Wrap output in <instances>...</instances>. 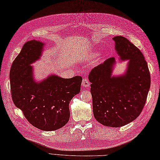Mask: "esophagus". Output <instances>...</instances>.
I'll return each instance as SVG.
<instances>
[{
  "label": "esophagus",
  "mask_w": 160,
  "mask_h": 160,
  "mask_svg": "<svg viewBox=\"0 0 160 160\" xmlns=\"http://www.w3.org/2000/svg\"><path fill=\"white\" fill-rule=\"evenodd\" d=\"M82 86L83 88H88L89 86V85H90V83H89V81H88V79H84L82 81Z\"/></svg>",
  "instance_id": "34e87169"
}]
</instances>
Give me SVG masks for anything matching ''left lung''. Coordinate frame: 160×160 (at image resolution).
I'll use <instances>...</instances> for the list:
<instances>
[{
    "label": "left lung",
    "mask_w": 160,
    "mask_h": 160,
    "mask_svg": "<svg viewBox=\"0 0 160 160\" xmlns=\"http://www.w3.org/2000/svg\"><path fill=\"white\" fill-rule=\"evenodd\" d=\"M112 39L119 59L128 61L126 72L112 75L116 62L111 58L93 68L88 77L95 119L103 126L118 128L132 122L141 114L149 91L151 78L140 49L122 36Z\"/></svg>",
    "instance_id": "1"
}]
</instances>
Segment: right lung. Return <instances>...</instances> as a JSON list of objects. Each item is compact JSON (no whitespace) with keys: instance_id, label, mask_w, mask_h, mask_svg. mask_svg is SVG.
<instances>
[{"instance_id":"1","label":"right lung","mask_w":160,"mask_h":160,"mask_svg":"<svg viewBox=\"0 0 160 160\" xmlns=\"http://www.w3.org/2000/svg\"><path fill=\"white\" fill-rule=\"evenodd\" d=\"M44 45L32 40L23 46L11 65V91L15 107L22 111L33 126L53 131L68 122L69 103L80 92L83 79L81 76L64 79L51 75L41 81H36L31 64L41 58Z\"/></svg>"}]
</instances>
